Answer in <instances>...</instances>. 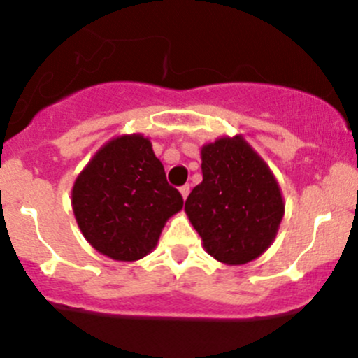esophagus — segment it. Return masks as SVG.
<instances>
[{"mask_svg":"<svg viewBox=\"0 0 358 358\" xmlns=\"http://www.w3.org/2000/svg\"><path fill=\"white\" fill-rule=\"evenodd\" d=\"M180 194H182L183 201H185V199L189 197V194H190V185H183V187H180Z\"/></svg>","mask_w":358,"mask_h":358,"instance_id":"esophagus-1","label":"esophagus"}]
</instances>
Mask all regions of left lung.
Listing matches in <instances>:
<instances>
[{"mask_svg":"<svg viewBox=\"0 0 358 358\" xmlns=\"http://www.w3.org/2000/svg\"><path fill=\"white\" fill-rule=\"evenodd\" d=\"M201 159L202 182L187 199V216L210 257L247 264L280 229L285 201L278 180L242 135L204 144Z\"/></svg>","mask_w":358,"mask_h":358,"instance_id":"obj_1","label":"left lung"}]
</instances>
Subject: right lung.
<instances>
[{
    "instance_id": "add662e5",
    "label": "right lung",
    "mask_w": 358,
    "mask_h": 358,
    "mask_svg": "<svg viewBox=\"0 0 358 358\" xmlns=\"http://www.w3.org/2000/svg\"><path fill=\"white\" fill-rule=\"evenodd\" d=\"M71 208L82 235L99 254L131 262L156 248L183 199L168 185L149 138L130 134L106 142L78 173Z\"/></svg>"
}]
</instances>
